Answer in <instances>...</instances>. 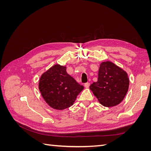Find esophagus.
Listing matches in <instances>:
<instances>
[{"label":"esophagus","mask_w":151,"mask_h":151,"mask_svg":"<svg viewBox=\"0 0 151 151\" xmlns=\"http://www.w3.org/2000/svg\"><path fill=\"white\" fill-rule=\"evenodd\" d=\"M89 83H85L84 84V87L86 88H89Z\"/></svg>","instance_id":"obj_1"}]
</instances>
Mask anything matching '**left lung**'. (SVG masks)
Returning <instances> with one entry per match:
<instances>
[{
    "label": "left lung",
    "mask_w": 151,
    "mask_h": 151,
    "mask_svg": "<svg viewBox=\"0 0 151 151\" xmlns=\"http://www.w3.org/2000/svg\"><path fill=\"white\" fill-rule=\"evenodd\" d=\"M129 79L125 71L111 62L100 64L96 82L90 89L103 106L111 107L120 103L129 89Z\"/></svg>",
    "instance_id": "obj_1"
}]
</instances>
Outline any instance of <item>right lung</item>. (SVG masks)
Here are the masks:
<instances>
[{
    "label": "right lung",
    "mask_w": 151,
    "mask_h": 151,
    "mask_svg": "<svg viewBox=\"0 0 151 151\" xmlns=\"http://www.w3.org/2000/svg\"><path fill=\"white\" fill-rule=\"evenodd\" d=\"M84 86L67 74L66 67L56 64L45 72L39 81V89L50 107L62 110L74 104Z\"/></svg>",
    "instance_id": "right-lung-1"
}]
</instances>
